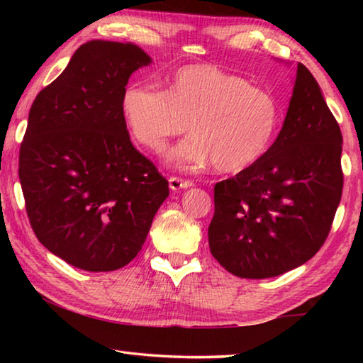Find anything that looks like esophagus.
Masks as SVG:
<instances>
[{
	"label": "esophagus",
	"instance_id": "obj_1",
	"mask_svg": "<svg viewBox=\"0 0 363 363\" xmlns=\"http://www.w3.org/2000/svg\"><path fill=\"white\" fill-rule=\"evenodd\" d=\"M168 181H169V189L171 190H181V189H187V187L194 186L192 181L182 179V177H177V176H171Z\"/></svg>",
	"mask_w": 363,
	"mask_h": 363
}]
</instances>
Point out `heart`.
Here are the masks:
<instances>
[{
    "instance_id": "heart-1",
    "label": "heart",
    "mask_w": 363,
    "mask_h": 363,
    "mask_svg": "<svg viewBox=\"0 0 363 363\" xmlns=\"http://www.w3.org/2000/svg\"><path fill=\"white\" fill-rule=\"evenodd\" d=\"M121 112L133 139L152 152L186 130L189 136L171 158L184 167L213 162L220 173H238L256 163L280 125V104L269 89L216 65L177 69L167 89L131 83L121 96Z\"/></svg>"
}]
</instances>
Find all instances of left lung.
<instances>
[{"label": "left lung", "instance_id": "obj_1", "mask_svg": "<svg viewBox=\"0 0 363 363\" xmlns=\"http://www.w3.org/2000/svg\"><path fill=\"white\" fill-rule=\"evenodd\" d=\"M342 136L312 73L298 64L290 107L270 149L214 186L211 255L242 279L277 277L327 240L342 194Z\"/></svg>", "mask_w": 363, "mask_h": 363}]
</instances>
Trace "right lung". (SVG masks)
<instances>
[{"label":"right lung","mask_w":363,"mask_h":363,"mask_svg":"<svg viewBox=\"0 0 363 363\" xmlns=\"http://www.w3.org/2000/svg\"><path fill=\"white\" fill-rule=\"evenodd\" d=\"M150 62L131 43H84L30 108L19 152L27 216L43 247L78 269L133 261L169 195L121 112L131 73Z\"/></svg>","instance_id":"1"}]
</instances>
